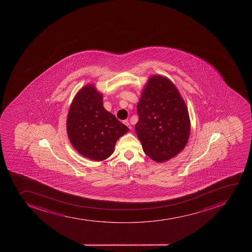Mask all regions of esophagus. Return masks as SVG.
Returning a JSON list of instances; mask_svg holds the SVG:
<instances>
[{"instance_id":"1","label":"esophagus","mask_w":252,"mask_h":252,"mask_svg":"<svg viewBox=\"0 0 252 252\" xmlns=\"http://www.w3.org/2000/svg\"><path fill=\"white\" fill-rule=\"evenodd\" d=\"M123 123H124L126 126H127V127L129 128V129H131V126H130V123H129V122L128 121H124L123 122Z\"/></svg>"}]
</instances>
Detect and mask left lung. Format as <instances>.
Segmentation results:
<instances>
[{"instance_id":"1","label":"left lung","mask_w":252,"mask_h":252,"mask_svg":"<svg viewBox=\"0 0 252 252\" xmlns=\"http://www.w3.org/2000/svg\"><path fill=\"white\" fill-rule=\"evenodd\" d=\"M135 132L145 155L164 162L183 150L189 140L190 122L184 100L171 80L150 78L137 104Z\"/></svg>"}]
</instances>
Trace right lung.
<instances>
[{
    "mask_svg": "<svg viewBox=\"0 0 252 252\" xmlns=\"http://www.w3.org/2000/svg\"><path fill=\"white\" fill-rule=\"evenodd\" d=\"M67 135L78 153L94 161L107 159L117 140L129 130L102 105V95L88 85L75 95L68 112Z\"/></svg>",
    "mask_w": 252,
    "mask_h": 252,
    "instance_id": "add662e5",
    "label": "right lung"
}]
</instances>
